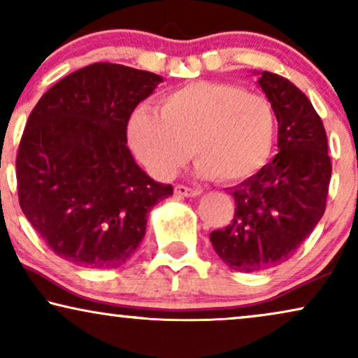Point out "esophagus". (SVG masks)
<instances>
[{"instance_id":"esophagus-1","label":"esophagus","mask_w":358,"mask_h":358,"mask_svg":"<svg viewBox=\"0 0 358 358\" xmlns=\"http://www.w3.org/2000/svg\"><path fill=\"white\" fill-rule=\"evenodd\" d=\"M174 194L179 195V197H197V195L200 194V190L187 187V185H182V184H178L174 187Z\"/></svg>"}]
</instances>
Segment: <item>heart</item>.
<instances>
[{
  "label": "heart",
  "mask_w": 358,
  "mask_h": 358,
  "mask_svg": "<svg viewBox=\"0 0 358 358\" xmlns=\"http://www.w3.org/2000/svg\"><path fill=\"white\" fill-rule=\"evenodd\" d=\"M129 138L161 179L171 178L192 148L200 176L234 184L252 178L271 158L275 112L267 97L239 85L194 81L166 92L158 114L136 110Z\"/></svg>",
  "instance_id": "b5f03b06"
}]
</instances>
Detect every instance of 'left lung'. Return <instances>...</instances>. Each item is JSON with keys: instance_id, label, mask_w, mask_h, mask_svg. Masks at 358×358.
Instances as JSON below:
<instances>
[{"instance_id": "1", "label": "left lung", "mask_w": 358, "mask_h": 358, "mask_svg": "<svg viewBox=\"0 0 358 358\" xmlns=\"http://www.w3.org/2000/svg\"><path fill=\"white\" fill-rule=\"evenodd\" d=\"M259 85L278 122V155L233 189L231 223L210 233L222 261L256 272L290 259L326 210L332 164L321 117L287 78L262 71Z\"/></svg>"}]
</instances>
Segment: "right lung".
I'll list each match as a JSON object with an SVG mask.
<instances>
[{"instance_id": "right-lung-1", "label": "right lung", "mask_w": 358, "mask_h": 358, "mask_svg": "<svg viewBox=\"0 0 358 358\" xmlns=\"http://www.w3.org/2000/svg\"><path fill=\"white\" fill-rule=\"evenodd\" d=\"M163 78L99 62L73 71L29 115L16 156L22 213L57 256L115 268L134 256L148 212L173 195L127 146L131 112Z\"/></svg>"}]
</instances>
